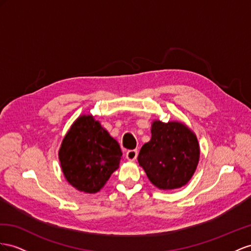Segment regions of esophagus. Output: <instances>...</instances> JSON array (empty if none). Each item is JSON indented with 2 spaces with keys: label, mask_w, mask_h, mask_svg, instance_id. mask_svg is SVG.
<instances>
[{
  "label": "esophagus",
  "mask_w": 251,
  "mask_h": 251,
  "mask_svg": "<svg viewBox=\"0 0 251 251\" xmlns=\"http://www.w3.org/2000/svg\"><path fill=\"white\" fill-rule=\"evenodd\" d=\"M138 157V151L137 150H130L126 152V159L129 161H134Z\"/></svg>",
  "instance_id": "34e87169"
}]
</instances>
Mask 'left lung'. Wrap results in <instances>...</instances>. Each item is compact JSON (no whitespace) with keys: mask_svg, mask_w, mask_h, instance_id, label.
<instances>
[{"mask_svg":"<svg viewBox=\"0 0 251 251\" xmlns=\"http://www.w3.org/2000/svg\"><path fill=\"white\" fill-rule=\"evenodd\" d=\"M198 160L199 145L195 134L178 122H153L151 139L142 146L138 156L151 183L162 190L187 184Z\"/></svg>","mask_w":251,"mask_h":251,"instance_id":"8db88e82","label":"left lung"}]
</instances>
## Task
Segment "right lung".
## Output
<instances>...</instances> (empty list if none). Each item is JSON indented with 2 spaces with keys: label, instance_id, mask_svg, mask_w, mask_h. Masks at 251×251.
Here are the masks:
<instances>
[{
  "label": "right lung",
  "instance_id": "obj_1",
  "mask_svg": "<svg viewBox=\"0 0 251 251\" xmlns=\"http://www.w3.org/2000/svg\"><path fill=\"white\" fill-rule=\"evenodd\" d=\"M121 156L119 143L92 115H82L76 120L59 151L67 180L86 193H96L104 187L119 168Z\"/></svg>",
  "mask_w": 251,
  "mask_h": 251
}]
</instances>
